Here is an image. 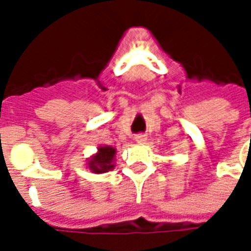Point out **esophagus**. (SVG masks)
Listing matches in <instances>:
<instances>
[{
    "label": "esophagus",
    "instance_id": "obj_1",
    "mask_svg": "<svg viewBox=\"0 0 251 251\" xmlns=\"http://www.w3.org/2000/svg\"><path fill=\"white\" fill-rule=\"evenodd\" d=\"M147 137L144 136V134H137L136 137H134V141L137 142V144H145L147 142Z\"/></svg>",
    "mask_w": 251,
    "mask_h": 251
}]
</instances>
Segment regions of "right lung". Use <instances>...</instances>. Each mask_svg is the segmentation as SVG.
Segmentation results:
<instances>
[{
	"instance_id": "1",
	"label": "right lung",
	"mask_w": 251,
	"mask_h": 251,
	"mask_svg": "<svg viewBox=\"0 0 251 251\" xmlns=\"http://www.w3.org/2000/svg\"><path fill=\"white\" fill-rule=\"evenodd\" d=\"M115 153H117L115 148L110 145H99L97 153L87 158L86 168L97 175L113 171L115 167Z\"/></svg>"
}]
</instances>
